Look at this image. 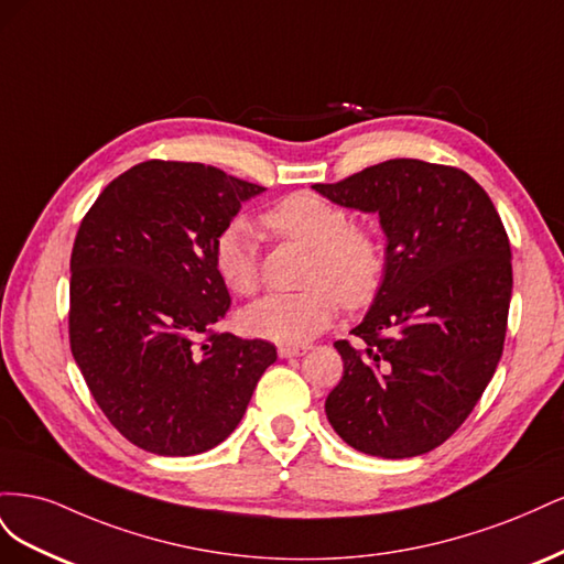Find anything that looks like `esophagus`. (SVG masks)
<instances>
[{"label": "esophagus", "mask_w": 564, "mask_h": 564, "mask_svg": "<svg viewBox=\"0 0 564 564\" xmlns=\"http://www.w3.org/2000/svg\"><path fill=\"white\" fill-rule=\"evenodd\" d=\"M305 352H308V348H305V346H301V348L280 346V348H278V355L282 357V360H289V357H301V355H305Z\"/></svg>", "instance_id": "34e87169"}]
</instances>
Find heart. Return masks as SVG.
I'll list each match as a JSON object with an SVG mask.
<instances>
[{"mask_svg": "<svg viewBox=\"0 0 564 564\" xmlns=\"http://www.w3.org/2000/svg\"><path fill=\"white\" fill-rule=\"evenodd\" d=\"M263 226L284 240L311 249L299 294L263 296L240 315V327L253 338L299 348L329 327L338 301L360 308L383 278V247L371 230L352 226L340 204L292 193L263 214ZM214 268L232 294L249 296L259 289V232L247 218H235L214 242Z\"/></svg>", "mask_w": 564, "mask_h": 564, "instance_id": "1", "label": "heart"}]
</instances>
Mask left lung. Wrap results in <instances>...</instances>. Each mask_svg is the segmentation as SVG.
<instances>
[{
	"instance_id": "8db88e82",
	"label": "left lung",
	"mask_w": 564,
	"mask_h": 564,
	"mask_svg": "<svg viewBox=\"0 0 564 564\" xmlns=\"http://www.w3.org/2000/svg\"><path fill=\"white\" fill-rule=\"evenodd\" d=\"M379 214L383 282L365 319L336 340L344 377L324 412L357 452L409 458L468 419L501 360L513 294L510 242L489 195L456 166L388 160L313 185Z\"/></svg>"
}]
</instances>
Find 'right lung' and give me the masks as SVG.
Here are the masks:
<instances>
[{
  "label": "right lung",
  "instance_id": "obj_1",
  "mask_svg": "<svg viewBox=\"0 0 564 564\" xmlns=\"http://www.w3.org/2000/svg\"><path fill=\"white\" fill-rule=\"evenodd\" d=\"M265 187L197 162L150 160L82 218L70 256V348L100 412L131 445L193 456L242 421L278 360L268 340L216 324L230 294L218 232Z\"/></svg>",
  "mask_w": 564,
  "mask_h": 564
}]
</instances>
